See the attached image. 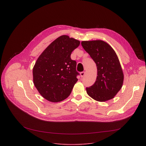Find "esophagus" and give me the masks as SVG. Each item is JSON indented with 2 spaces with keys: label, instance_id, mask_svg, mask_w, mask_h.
<instances>
[{
  "label": "esophagus",
  "instance_id": "1",
  "mask_svg": "<svg viewBox=\"0 0 146 146\" xmlns=\"http://www.w3.org/2000/svg\"><path fill=\"white\" fill-rule=\"evenodd\" d=\"M80 75H81V77H84L86 75V72H81L80 73Z\"/></svg>",
  "mask_w": 146,
  "mask_h": 146
}]
</instances>
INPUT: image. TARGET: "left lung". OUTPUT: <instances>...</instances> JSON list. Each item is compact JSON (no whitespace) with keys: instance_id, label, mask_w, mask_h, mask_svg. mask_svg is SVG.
<instances>
[{"instance_id":"left-lung-1","label":"left lung","mask_w":146,"mask_h":146,"mask_svg":"<svg viewBox=\"0 0 146 146\" xmlns=\"http://www.w3.org/2000/svg\"><path fill=\"white\" fill-rule=\"evenodd\" d=\"M81 45L95 62L96 81L87 87L88 95L99 102L113 99L121 90L123 74L118 56L113 48L102 40L83 41Z\"/></svg>"}]
</instances>
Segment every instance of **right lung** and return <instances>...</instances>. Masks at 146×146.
<instances>
[{"label":"right lung","mask_w":146,"mask_h":146,"mask_svg":"<svg viewBox=\"0 0 146 146\" xmlns=\"http://www.w3.org/2000/svg\"><path fill=\"white\" fill-rule=\"evenodd\" d=\"M80 41L63 35L52 42L38 58L33 69L34 85L44 98L58 102L67 98L77 81L76 61L70 58Z\"/></svg>","instance_id":"1"}]
</instances>
